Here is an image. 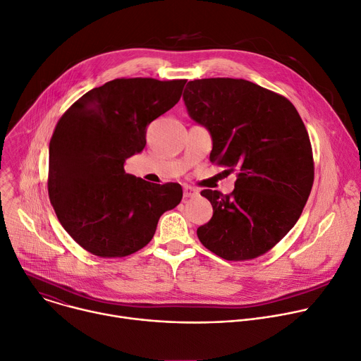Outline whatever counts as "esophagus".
Instances as JSON below:
<instances>
[{
  "instance_id": "1",
  "label": "esophagus",
  "mask_w": 361,
  "mask_h": 361,
  "mask_svg": "<svg viewBox=\"0 0 361 361\" xmlns=\"http://www.w3.org/2000/svg\"><path fill=\"white\" fill-rule=\"evenodd\" d=\"M197 195V189L193 186H183V197H193Z\"/></svg>"
}]
</instances>
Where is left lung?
Returning a JSON list of instances; mask_svg holds the SVG:
<instances>
[{
	"label": "left lung",
	"instance_id": "left-lung-1",
	"mask_svg": "<svg viewBox=\"0 0 361 361\" xmlns=\"http://www.w3.org/2000/svg\"><path fill=\"white\" fill-rule=\"evenodd\" d=\"M190 117L212 136L211 162L236 172L235 189L201 192L211 221L196 233L226 261H248L272 250L298 221L314 183L308 132L294 104L248 80L215 77L189 82Z\"/></svg>",
	"mask_w": 361,
	"mask_h": 361
}]
</instances>
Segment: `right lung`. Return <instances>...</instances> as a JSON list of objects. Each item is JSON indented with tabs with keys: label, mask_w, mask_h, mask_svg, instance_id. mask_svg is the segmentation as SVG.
Instances as JSON below:
<instances>
[{
	"label": "right lung",
	"mask_w": 361,
	"mask_h": 361,
	"mask_svg": "<svg viewBox=\"0 0 361 361\" xmlns=\"http://www.w3.org/2000/svg\"><path fill=\"white\" fill-rule=\"evenodd\" d=\"M186 80L114 78L74 102L50 140L49 196L74 241L100 258L146 247L159 218L182 199L179 183H150L125 172L143 150L154 118L180 99Z\"/></svg>",
	"instance_id": "right-lung-1"
}]
</instances>
